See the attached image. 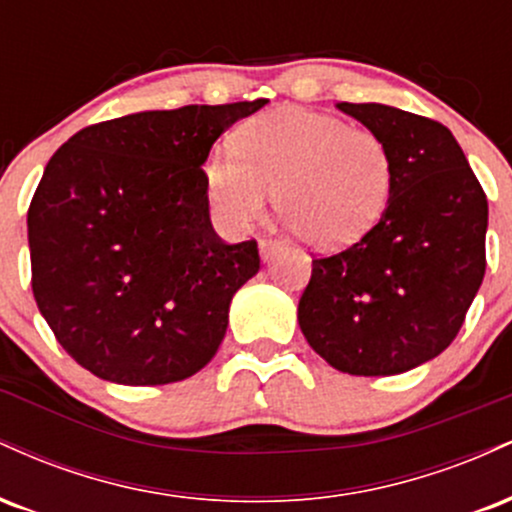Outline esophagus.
Wrapping results in <instances>:
<instances>
[{"mask_svg":"<svg viewBox=\"0 0 512 512\" xmlns=\"http://www.w3.org/2000/svg\"><path fill=\"white\" fill-rule=\"evenodd\" d=\"M279 240H272V238H260V255L262 260H269V257L274 255L276 250H279Z\"/></svg>","mask_w":512,"mask_h":512,"instance_id":"obj_1","label":"esophagus"}]
</instances>
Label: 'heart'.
I'll return each mask as SVG.
<instances>
[{
	"label": "heart",
	"mask_w": 512,
	"mask_h": 512,
	"mask_svg": "<svg viewBox=\"0 0 512 512\" xmlns=\"http://www.w3.org/2000/svg\"><path fill=\"white\" fill-rule=\"evenodd\" d=\"M390 187L392 156L380 134L303 108L252 117L233 134V151L204 161V190L223 226L248 231L274 192L281 219L320 250L366 236Z\"/></svg>",
	"instance_id": "obj_1"
}]
</instances>
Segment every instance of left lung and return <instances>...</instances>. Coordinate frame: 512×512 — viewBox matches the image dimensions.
Masks as SVG:
<instances>
[{
    "mask_svg": "<svg viewBox=\"0 0 512 512\" xmlns=\"http://www.w3.org/2000/svg\"><path fill=\"white\" fill-rule=\"evenodd\" d=\"M339 110L390 149V199L361 240L313 257L298 325L342 373H404L460 332L486 272L489 202L440 122L380 103H339Z\"/></svg>",
    "mask_w": 512,
    "mask_h": 512,
    "instance_id": "8db88e82",
    "label": "left lung"
}]
</instances>
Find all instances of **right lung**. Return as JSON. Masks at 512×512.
I'll return each instance as SVG.
<instances>
[{
	"mask_svg": "<svg viewBox=\"0 0 512 512\" xmlns=\"http://www.w3.org/2000/svg\"><path fill=\"white\" fill-rule=\"evenodd\" d=\"M267 98L88 125L52 154L28 207L31 286L62 349L98 378L168 385L211 361L257 240L209 219L211 146Z\"/></svg>",
	"mask_w": 512,
	"mask_h": 512,
	"instance_id": "1",
	"label": "right lung"
}]
</instances>
